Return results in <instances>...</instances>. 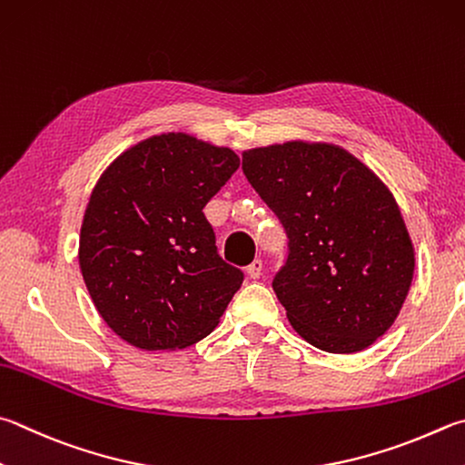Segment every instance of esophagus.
Here are the masks:
<instances>
[{
	"label": "esophagus",
	"instance_id": "esophagus-1",
	"mask_svg": "<svg viewBox=\"0 0 465 465\" xmlns=\"http://www.w3.org/2000/svg\"><path fill=\"white\" fill-rule=\"evenodd\" d=\"M246 272H248L250 278H260V274H262V260L256 258L254 262H252V264H248Z\"/></svg>",
	"mask_w": 465,
	"mask_h": 465
}]
</instances>
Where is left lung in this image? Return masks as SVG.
<instances>
[{"instance_id": "1", "label": "left lung", "mask_w": 465, "mask_h": 465, "mask_svg": "<svg viewBox=\"0 0 465 465\" xmlns=\"http://www.w3.org/2000/svg\"><path fill=\"white\" fill-rule=\"evenodd\" d=\"M242 171L289 238L272 289L294 331L329 353L372 345L394 323L415 270L391 191L331 144L248 150Z\"/></svg>"}]
</instances>
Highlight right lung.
I'll list each match as a JSON object with an SVG mask.
<instances>
[{
	"label": "right lung",
	"instance_id": "obj_1",
	"mask_svg": "<svg viewBox=\"0 0 465 465\" xmlns=\"http://www.w3.org/2000/svg\"><path fill=\"white\" fill-rule=\"evenodd\" d=\"M240 158L163 134L114 160L91 193L79 262L99 315L140 350H176L213 331L243 282L203 213Z\"/></svg>",
	"mask_w": 465,
	"mask_h": 465
}]
</instances>
